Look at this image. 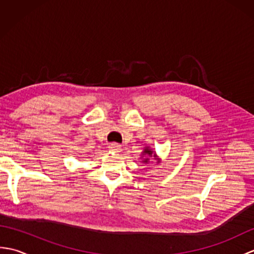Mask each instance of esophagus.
Here are the masks:
<instances>
[{
    "instance_id": "obj_1",
    "label": "esophagus",
    "mask_w": 254,
    "mask_h": 254,
    "mask_svg": "<svg viewBox=\"0 0 254 254\" xmlns=\"http://www.w3.org/2000/svg\"><path fill=\"white\" fill-rule=\"evenodd\" d=\"M109 148L111 150H113V152H120L121 145L120 144H117V143H112V144H109Z\"/></svg>"
}]
</instances>
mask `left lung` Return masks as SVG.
Returning <instances> with one entry per match:
<instances>
[{"label": "left lung", "mask_w": 254, "mask_h": 254, "mask_svg": "<svg viewBox=\"0 0 254 254\" xmlns=\"http://www.w3.org/2000/svg\"><path fill=\"white\" fill-rule=\"evenodd\" d=\"M144 154H147L148 156H147V157H152V154H153V152H152V150H149V149H145V152H144ZM143 154V155H144ZM153 157H156V155L154 154L153 155ZM144 161V163H147V161H148V158H146V159H144L143 160Z\"/></svg>", "instance_id": "obj_1"}]
</instances>
